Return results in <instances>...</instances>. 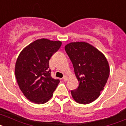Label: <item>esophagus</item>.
I'll list each match as a JSON object with an SVG mask.
<instances>
[{
  "instance_id": "34e87169",
  "label": "esophagus",
  "mask_w": 126,
  "mask_h": 126,
  "mask_svg": "<svg viewBox=\"0 0 126 126\" xmlns=\"http://www.w3.org/2000/svg\"><path fill=\"white\" fill-rule=\"evenodd\" d=\"M63 80L64 81H66L67 80H68V78H67L66 76H64V77L63 78Z\"/></svg>"
}]
</instances>
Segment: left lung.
I'll use <instances>...</instances> for the list:
<instances>
[{"mask_svg":"<svg viewBox=\"0 0 126 126\" xmlns=\"http://www.w3.org/2000/svg\"><path fill=\"white\" fill-rule=\"evenodd\" d=\"M65 49L79 81L77 89L71 91L72 98L79 104H90L99 97L107 83L110 72L107 59L85 42H71L65 45Z\"/></svg>","mask_w":126,"mask_h":126,"instance_id":"8db88e82","label":"left lung"}]
</instances>
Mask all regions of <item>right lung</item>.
Returning <instances> with one entry per match:
<instances>
[{
	"mask_svg": "<svg viewBox=\"0 0 126 126\" xmlns=\"http://www.w3.org/2000/svg\"><path fill=\"white\" fill-rule=\"evenodd\" d=\"M61 44V41L38 39L26 46L18 57L16 79L24 96L34 103L47 102L60 83L50 76L48 62Z\"/></svg>",
	"mask_w": 126,
	"mask_h": 126,
	"instance_id": "right-lung-1",
	"label": "right lung"
}]
</instances>
